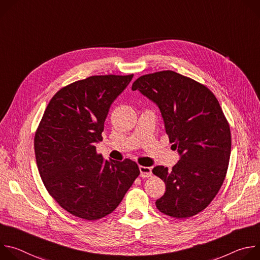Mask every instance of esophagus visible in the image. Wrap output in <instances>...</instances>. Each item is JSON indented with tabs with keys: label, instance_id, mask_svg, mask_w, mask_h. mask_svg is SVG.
I'll list each match as a JSON object with an SVG mask.
<instances>
[{
	"label": "esophagus",
	"instance_id": "34e87169",
	"mask_svg": "<svg viewBox=\"0 0 260 260\" xmlns=\"http://www.w3.org/2000/svg\"><path fill=\"white\" fill-rule=\"evenodd\" d=\"M139 170H140V176L142 178H148V177H150L152 175V171H151V169L149 167L140 166Z\"/></svg>",
	"mask_w": 260,
	"mask_h": 260
}]
</instances>
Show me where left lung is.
Here are the masks:
<instances>
[{
	"label": "left lung",
	"mask_w": 260,
	"mask_h": 260,
	"mask_svg": "<svg viewBox=\"0 0 260 260\" xmlns=\"http://www.w3.org/2000/svg\"><path fill=\"white\" fill-rule=\"evenodd\" d=\"M132 89L156 104L180 155L171 171L152 170L166 183L156 208L175 218L197 215L218 193L230 162L231 128L219 102L208 87L174 71L141 76Z\"/></svg>",
	"instance_id": "obj_1"
}]
</instances>
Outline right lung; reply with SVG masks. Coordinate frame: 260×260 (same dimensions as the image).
I'll list each match as a JSON object with an SVG mask.
<instances>
[{
	"instance_id": "add662e5",
	"label": "right lung",
	"mask_w": 260,
	"mask_h": 260,
	"mask_svg": "<svg viewBox=\"0 0 260 260\" xmlns=\"http://www.w3.org/2000/svg\"><path fill=\"white\" fill-rule=\"evenodd\" d=\"M134 75L90 76L58 90L35 135V154L49 194L72 215L98 220L112 213L140 174L131 160H104L95 144L109 109Z\"/></svg>"
}]
</instances>
